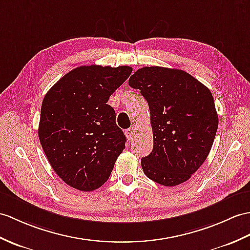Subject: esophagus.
<instances>
[{
	"mask_svg": "<svg viewBox=\"0 0 250 250\" xmlns=\"http://www.w3.org/2000/svg\"><path fill=\"white\" fill-rule=\"evenodd\" d=\"M125 133L126 138L129 139V141H132L133 137H134V134H135V127L131 126V127H129V129H126Z\"/></svg>",
	"mask_w": 250,
	"mask_h": 250,
	"instance_id": "34e87169",
	"label": "esophagus"
}]
</instances>
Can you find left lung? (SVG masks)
<instances>
[{
    "instance_id": "1",
    "label": "left lung",
    "mask_w": 250,
    "mask_h": 250,
    "mask_svg": "<svg viewBox=\"0 0 250 250\" xmlns=\"http://www.w3.org/2000/svg\"><path fill=\"white\" fill-rule=\"evenodd\" d=\"M150 109L153 149L142 159L149 179L176 187L191 177L208 158L218 127L210 89L180 69L144 67L130 77Z\"/></svg>"
}]
</instances>
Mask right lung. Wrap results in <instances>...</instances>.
<instances>
[{
    "mask_svg": "<svg viewBox=\"0 0 250 250\" xmlns=\"http://www.w3.org/2000/svg\"><path fill=\"white\" fill-rule=\"evenodd\" d=\"M131 72L129 66H81L45 94L39 141L56 175L71 188L91 191L111 176L125 136L106 102Z\"/></svg>",
    "mask_w": 250,
    "mask_h": 250,
    "instance_id": "add662e5",
    "label": "right lung"
}]
</instances>
